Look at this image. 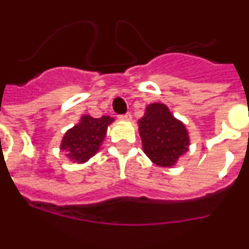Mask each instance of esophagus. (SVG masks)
<instances>
[{"instance_id": "34e87169", "label": "esophagus", "mask_w": 249, "mask_h": 249, "mask_svg": "<svg viewBox=\"0 0 249 249\" xmlns=\"http://www.w3.org/2000/svg\"><path fill=\"white\" fill-rule=\"evenodd\" d=\"M120 120H131V114L130 113H125V114H120L119 115Z\"/></svg>"}]
</instances>
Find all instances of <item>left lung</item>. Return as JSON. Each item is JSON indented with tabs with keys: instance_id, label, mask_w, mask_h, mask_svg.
Returning a JSON list of instances; mask_svg holds the SVG:
<instances>
[{
	"instance_id": "left-lung-1",
	"label": "left lung",
	"mask_w": 249,
	"mask_h": 249,
	"mask_svg": "<svg viewBox=\"0 0 249 249\" xmlns=\"http://www.w3.org/2000/svg\"><path fill=\"white\" fill-rule=\"evenodd\" d=\"M143 151L153 163L171 167L188 150L189 138L184 125L169 113L164 104L153 103L139 120Z\"/></svg>"
}]
</instances>
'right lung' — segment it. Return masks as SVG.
<instances>
[{"label":"right lung","instance_id":"add662e5","mask_svg":"<svg viewBox=\"0 0 249 249\" xmlns=\"http://www.w3.org/2000/svg\"><path fill=\"white\" fill-rule=\"evenodd\" d=\"M113 122V118L103 115L102 118H92L85 115L80 124L70 129L62 139L61 150L69 152L67 156L75 162L82 163L99 150L107 127Z\"/></svg>","mask_w":249,"mask_h":249}]
</instances>
